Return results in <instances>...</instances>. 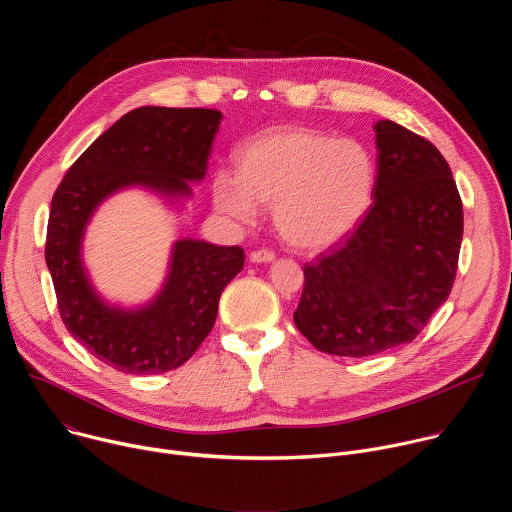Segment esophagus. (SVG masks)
I'll list each match as a JSON object with an SVG mask.
<instances>
[{
    "instance_id": "34e87169",
    "label": "esophagus",
    "mask_w": 512,
    "mask_h": 512,
    "mask_svg": "<svg viewBox=\"0 0 512 512\" xmlns=\"http://www.w3.org/2000/svg\"><path fill=\"white\" fill-rule=\"evenodd\" d=\"M249 259H251L253 263H269V261L275 259V253H273L271 249H259V251H253V253L249 255Z\"/></svg>"
}]
</instances>
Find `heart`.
Returning <instances> with one entry per match:
<instances>
[{"mask_svg":"<svg viewBox=\"0 0 512 512\" xmlns=\"http://www.w3.org/2000/svg\"><path fill=\"white\" fill-rule=\"evenodd\" d=\"M239 178L218 174V210L249 223L257 204L273 208L281 237L300 249L340 241L369 208L375 168L360 143L304 127L271 129L249 141L237 158Z\"/></svg>","mask_w":512,"mask_h":512,"instance_id":"b5f03b06","label":"heart"}]
</instances>
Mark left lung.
Here are the masks:
<instances>
[{"mask_svg": "<svg viewBox=\"0 0 512 512\" xmlns=\"http://www.w3.org/2000/svg\"><path fill=\"white\" fill-rule=\"evenodd\" d=\"M373 204L354 231L304 265L294 322L322 352L373 356L413 342L454 287L462 198L446 158L395 121H377Z\"/></svg>", "mask_w": 512, "mask_h": 512, "instance_id": "left-lung-1", "label": "left lung"}]
</instances>
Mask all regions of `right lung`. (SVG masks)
Masks as SVG:
<instances>
[{
  "mask_svg": "<svg viewBox=\"0 0 512 512\" xmlns=\"http://www.w3.org/2000/svg\"><path fill=\"white\" fill-rule=\"evenodd\" d=\"M223 113L139 107L97 137L58 184L46 229V265L66 330L111 369L158 375L182 364L210 334L218 300L243 269L241 247L178 241L160 298L145 310L107 308L81 265V237L95 206L121 186L188 194L202 180Z\"/></svg>",
  "mask_w": 512,
  "mask_h": 512,
  "instance_id": "right-lung-1",
  "label": "right lung"
}]
</instances>
